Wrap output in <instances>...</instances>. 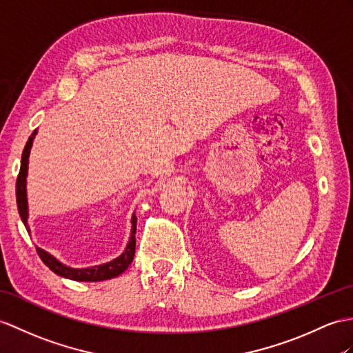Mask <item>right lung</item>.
Listing matches in <instances>:
<instances>
[{"mask_svg":"<svg viewBox=\"0 0 353 353\" xmlns=\"http://www.w3.org/2000/svg\"><path fill=\"white\" fill-rule=\"evenodd\" d=\"M36 130L32 132L30 136V139L25 145L23 152H22V160H21V169H19V175L18 179H16V202H18V211L19 216L23 221L25 228L28 229L27 225V219H28V203H27V170H28V156H30V150L32 145V139L36 136ZM136 217L133 216L132 219V235L130 239H128V244L125 247L124 253L117 257V259L110 261L105 265H99V266H91V268H85V270H74V268H68V266L63 265L59 261H57L54 256H50L48 252L41 250V248H36L37 254L40 256V259L43 261L50 271H54L55 274L65 279H72L77 281H101V280H109L114 279L119 274H123L128 265L132 263L133 257H134V250H136Z\"/></svg>","mask_w":353,"mask_h":353,"instance_id":"obj_1","label":"right lung"}]
</instances>
